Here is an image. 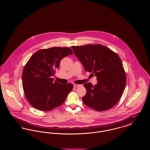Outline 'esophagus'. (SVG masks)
Listing matches in <instances>:
<instances>
[{
  "label": "esophagus",
  "instance_id": "1",
  "mask_svg": "<svg viewBox=\"0 0 150 150\" xmlns=\"http://www.w3.org/2000/svg\"><path fill=\"white\" fill-rule=\"evenodd\" d=\"M81 85H79V84H74V86L75 87V88H77V87H79V86H80Z\"/></svg>",
  "mask_w": 150,
  "mask_h": 150
}]
</instances>
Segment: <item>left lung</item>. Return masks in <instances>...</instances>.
I'll return each mask as SVG.
<instances>
[{
  "label": "left lung",
  "instance_id": "1",
  "mask_svg": "<svg viewBox=\"0 0 150 150\" xmlns=\"http://www.w3.org/2000/svg\"><path fill=\"white\" fill-rule=\"evenodd\" d=\"M75 55L86 71L92 72L98 83L84 84L86 90L84 103L98 111H106L117 104L124 92L126 74L117 53L100 44L72 46Z\"/></svg>",
  "mask_w": 150,
  "mask_h": 150
}]
</instances>
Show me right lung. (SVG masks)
Instances as JSON below:
<instances>
[{"label":"right lung","instance_id":"right-lung-1","mask_svg":"<svg viewBox=\"0 0 150 150\" xmlns=\"http://www.w3.org/2000/svg\"><path fill=\"white\" fill-rule=\"evenodd\" d=\"M73 54L67 47H52L38 50L30 57L22 72V86L30 105L48 111L64 103L73 84H60L52 76L64 57Z\"/></svg>","mask_w":150,"mask_h":150}]
</instances>
